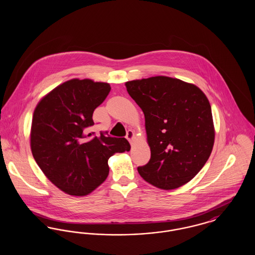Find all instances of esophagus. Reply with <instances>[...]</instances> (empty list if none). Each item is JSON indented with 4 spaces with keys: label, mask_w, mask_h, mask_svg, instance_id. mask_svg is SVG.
I'll use <instances>...</instances> for the list:
<instances>
[{
    "label": "esophagus",
    "mask_w": 255,
    "mask_h": 255,
    "mask_svg": "<svg viewBox=\"0 0 255 255\" xmlns=\"http://www.w3.org/2000/svg\"><path fill=\"white\" fill-rule=\"evenodd\" d=\"M133 135H134V133H133V131L132 130H128L127 131V133H126V138L130 141V142H132V140H133Z\"/></svg>",
    "instance_id": "obj_1"
}]
</instances>
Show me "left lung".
I'll list each match as a JSON object with an SVG mask.
<instances>
[{
  "label": "left lung",
  "instance_id": "1",
  "mask_svg": "<svg viewBox=\"0 0 255 255\" xmlns=\"http://www.w3.org/2000/svg\"><path fill=\"white\" fill-rule=\"evenodd\" d=\"M127 92L145 117L151 149L137 171L158 188L175 189L191 181L206 164L214 144L211 107L195 85L167 76L126 82Z\"/></svg>",
  "mask_w": 255,
  "mask_h": 255
}]
</instances>
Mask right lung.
Segmentation results:
<instances>
[{"label": "right lung", "instance_id": "1", "mask_svg": "<svg viewBox=\"0 0 255 255\" xmlns=\"http://www.w3.org/2000/svg\"><path fill=\"white\" fill-rule=\"evenodd\" d=\"M110 91L108 83L72 79L52 90L35 108L30 133L33 158L65 193H91L108 177L110 157L130 151L125 137H112L108 132L86 135L95 124L94 111Z\"/></svg>", "mask_w": 255, "mask_h": 255}]
</instances>
